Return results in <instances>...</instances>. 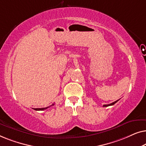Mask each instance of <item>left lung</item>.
I'll return each instance as SVG.
<instances>
[{"label":"left lung","instance_id":"obj_1","mask_svg":"<svg viewBox=\"0 0 146 146\" xmlns=\"http://www.w3.org/2000/svg\"><path fill=\"white\" fill-rule=\"evenodd\" d=\"M118 100H116V101L113 102H112V103H111V104H105V105H104V106H104V107H108V106H112V105H113V104H115V103H116V102H117V101H118Z\"/></svg>","mask_w":146,"mask_h":146}]
</instances>
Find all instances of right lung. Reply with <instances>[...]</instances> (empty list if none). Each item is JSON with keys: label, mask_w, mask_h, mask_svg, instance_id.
<instances>
[{"label": "right lung", "mask_w": 146, "mask_h": 146, "mask_svg": "<svg viewBox=\"0 0 146 146\" xmlns=\"http://www.w3.org/2000/svg\"><path fill=\"white\" fill-rule=\"evenodd\" d=\"M54 104H52L50 106H54ZM50 106H48V107H46V108H33L34 110H36V111H40V110H46V109H47V108H48Z\"/></svg>", "instance_id": "add662e5"}]
</instances>
